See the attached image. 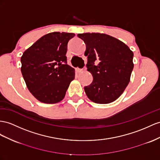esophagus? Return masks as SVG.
Returning <instances> with one entry per match:
<instances>
[{"mask_svg": "<svg viewBox=\"0 0 160 160\" xmlns=\"http://www.w3.org/2000/svg\"><path fill=\"white\" fill-rule=\"evenodd\" d=\"M82 71H83V69L82 68H76V72L77 73H80Z\"/></svg>", "mask_w": 160, "mask_h": 160, "instance_id": "obj_1", "label": "esophagus"}]
</instances>
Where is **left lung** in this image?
<instances>
[{
  "mask_svg": "<svg viewBox=\"0 0 160 160\" xmlns=\"http://www.w3.org/2000/svg\"><path fill=\"white\" fill-rule=\"evenodd\" d=\"M86 44L87 70L93 77L84 87L90 100L100 104L116 101L128 86L134 68L133 52L122 41L100 33L78 34Z\"/></svg>",
  "mask_w": 160,
  "mask_h": 160,
  "instance_id": "obj_1",
  "label": "left lung"
}]
</instances>
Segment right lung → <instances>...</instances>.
<instances>
[{
    "label": "right lung",
    "mask_w": 160,
    "mask_h": 160,
    "mask_svg": "<svg viewBox=\"0 0 160 160\" xmlns=\"http://www.w3.org/2000/svg\"><path fill=\"white\" fill-rule=\"evenodd\" d=\"M75 34L51 32L42 36L23 53L21 71L33 96L44 103L62 100L75 69L67 63L68 41Z\"/></svg>",
    "instance_id": "add662e5"
}]
</instances>
